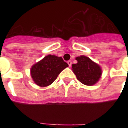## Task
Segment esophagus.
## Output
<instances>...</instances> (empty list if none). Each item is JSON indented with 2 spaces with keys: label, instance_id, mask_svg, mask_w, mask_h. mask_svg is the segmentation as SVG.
Returning a JSON list of instances; mask_svg holds the SVG:
<instances>
[{
  "label": "esophagus",
  "instance_id": "esophagus-1",
  "mask_svg": "<svg viewBox=\"0 0 128 128\" xmlns=\"http://www.w3.org/2000/svg\"><path fill=\"white\" fill-rule=\"evenodd\" d=\"M68 66H71V65H72V62L70 61V60H69V61H68Z\"/></svg>",
  "mask_w": 128,
  "mask_h": 128
}]
</instances>
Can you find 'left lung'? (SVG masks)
<instances>
[{
  "mask_svg": "<svg viewBox=\"0 0 128 128\" xmlns=\"http://www.w3.org/2000/svg\"><path fill=\"white\" fill-rule=\"evenodd\" d=\"M76 64H72V70L81 83L86 86H93L100 80L102 70L99 64L87 56H77Z\"/></svg>",
  "mask_w": 128,
  "mask_h": 128,
  "instance_id": "left-lung-1",
  "label": "left lung"
}]
</instances>
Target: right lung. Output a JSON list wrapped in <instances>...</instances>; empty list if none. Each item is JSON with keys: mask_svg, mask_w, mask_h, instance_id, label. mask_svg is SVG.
<instances>
[{"mask_svg": "<svg viewBox=\"0 0 128 128\" xmlns=\"http://www.w3.org/2000/svg\"><path fill=\"white\" fill-rule=\"evenodd\" d=\"M68 66L62 57L49 54L32 66L31 77L36 85L46 87L52 84L58 74Z\"/></svg>", "mask_w": 128, "mask_h": 128, "instance_id": "add662e5", "label": "right lung"}]
</instances>
